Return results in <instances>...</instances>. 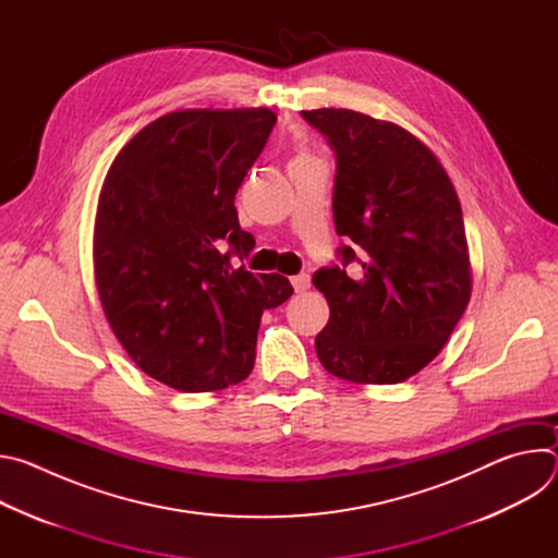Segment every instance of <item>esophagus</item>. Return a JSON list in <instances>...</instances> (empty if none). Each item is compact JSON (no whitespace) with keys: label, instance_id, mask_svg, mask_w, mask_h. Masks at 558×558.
I'll return each mask as SVG.
<instances>
[{"label":"esophagus","instance_id":"obj_1","mask_svg":"<svg viewBox=\"0 0 558 558\" xmlns=\"http://www.w3.org/2000/svg\"><path fill=\"white\" fill-rule=\"evenodd\" d=\"M291 284H293V289H295L298 293H302V291H306V289L311 287V278H308L306 274H298V276L291 278Z\"/></svg>","mask_w":558,"mask_h":558}]
</instances>
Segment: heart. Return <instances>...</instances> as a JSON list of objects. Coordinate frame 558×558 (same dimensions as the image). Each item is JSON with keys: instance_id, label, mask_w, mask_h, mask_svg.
Returning a JSON list of instances; mask_svg holds the SVG:
<instances>
[{"instance_id": "b5f03b06", "label": "heart", "mask_w": 558, "mask_h": 558, "mask_svg": "<svg viewBox=\"0 0 558 558\" xmlns=\"http://www.w3.org/2000/svg\"><path fill=\"white\" fill-rule=\"evenodd\" d=\"M306 156H308V154H306V151H304V149H300V154H298V158H306Z\"/></svg>"}]
</instances>
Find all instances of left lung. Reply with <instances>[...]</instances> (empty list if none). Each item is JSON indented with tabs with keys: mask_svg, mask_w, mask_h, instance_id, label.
<instances>
[{
	"mask_svg": "<svg viewBox=\"0 0 558 558\" xmlns=\"http://www.w3.org/2000/svg\"><path fill=\"white\" fill-rule=\"evenodd\" d=\"M336 149L333 220L362 247L360 277L313 274L331 315L315 338L323 366L355 384H400L446 347L472 293L463 214L439 158L390 121L342 108L304 110Z\"/></svg>",
	"mask_w": 558,
	"mask_h": 558,
	"instance_id": "obj_1",
	"label": "left lung"
}]
</instances>
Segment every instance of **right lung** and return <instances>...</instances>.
<instances>
[{
  "instance_id": "right-lung-1",
  "label": "right lung",
  "mask_w": 558,
  "mask_h": 558,
  "mask_svg": "<svg viewBox=\"0 0 558 558\" xmlns=\"http://www.w3.org/2000/svg\"><path fill=\"white\" fill-rule=\"evenodd\" d=\"M276 119L269 108L170 112L136 132L106 174L93 238L99 300L134 364L177 390L243 381L263 311L293 293L280 274L229 265L256 245L233 196Z\"/></svg>"
}]
</instances>
